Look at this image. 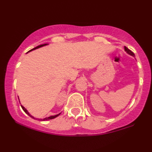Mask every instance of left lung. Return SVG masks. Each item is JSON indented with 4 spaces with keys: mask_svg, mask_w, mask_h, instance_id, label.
Segmentation results:
<instances>
[{
    "mask_svg": "<svg viewBox=\"0 0 152 152\" xmlns=\"http://www.w3.org/2000/svg\"><path fill=\"white\" fill-rule=\"evenodd\" d=\"M124 48H125V51L127 53V54H129V55L132 56L133 57H134V53H133L132 52V51L129 50V49L128 48H127V47H124Z\"/></svg>",
    "mask_w": 152,
    "mask_h": 152,
    "instance_id": "1",
    "label": "left lung"
}]
</instances>
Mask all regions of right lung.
<instances>
[{"mask_svg": "<svg viewBox=\"0 0 152 152\" xmlns=\"http://www.w3.org/2000/svg\"><path fill=\"white\" fill-rule=\"evenodd\" d=\"M46 45H48V44H44V45H39V46H37V47H34V48H33V49H31V50L29 51L28 52H31V51H32V50H34V49H39V48H40V47H44V46H46ZM18 99H19V98H18ZM21 107H22V108H23V110H24V112H25V113H26L27 115H28L30 116V117H31V118H33V119H36V120H42V121H45V120H52V119H54V118H56V117H58V115H59L60 114H61V113H58V114H57V115H51V116H49V117H47V118H43V119L35 118H34V117H33V116H32V115H31L30 114V113H29L28 111H27V110L26 108H25V107H23V106L22 105H21Z\"/></svg>", "mask_w": 152, "mask_h": 152, "instance_id": "add662e5", "label": "right lung"}]
</instances>
